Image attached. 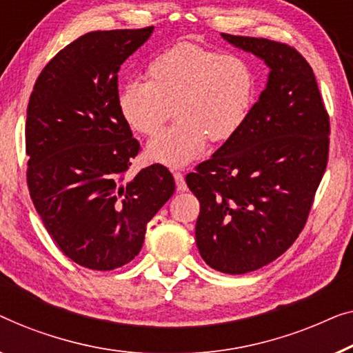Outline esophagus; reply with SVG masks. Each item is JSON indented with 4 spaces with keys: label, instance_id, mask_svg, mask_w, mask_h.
<instances>
[{
    "label": "esophagus",
    "instance_id": "esophagus-1",
    "mask_svg": "<svg viewBox=\"0 0 353 353\" xmlns=\"http://www.w3.org/2000/svg\"><path fill=\"white\" fill-rule=\"evenodd\" d=\"M174 179H176V187L179 192H185L187 190V183H185V179H183L182 172L176 171L174 172Z\"/></svg>",
    "mask_w": 353,
    "mask_h": 353
}]
</instances>
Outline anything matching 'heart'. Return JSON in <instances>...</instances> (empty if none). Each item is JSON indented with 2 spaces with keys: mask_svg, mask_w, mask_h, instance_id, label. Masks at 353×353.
<instances>
[{
  "mask_svg": "<svg viewBox=\"0 0 353 353\" xmlns=\"http://www.w3.org/2000/svg\"><path fill=\"white\" fill-rule=\"evenodd\" d=\"M148 81L131 79L120 89L118 108L131 129L153 136L147 155L182 166L203 153L208 139L219 143L245 126L256 102V72L245 57L196 43H177L152 59Z\"/></svg>",
  "mask_w": 353,
  "mask_h": 353,
  "instance_id": "obj_1",
  "label": "heart"
}]
</instances>
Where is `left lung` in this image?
I'll list each match as a JSON object with an SVG mask.
<instances>
[{
	"mask_svg": "<svg viewBox=\"0 0 353 353\" xmlns=\"http://www.w3.org/2000/svg\"><path fill=\"white\" fill-rule=\"evenodd\" d=\"M270 67L240 131L185 181L200 201L195 236L222 274L261 269L304 228L330 153V115L304 56L290 44L222 33Z\"/></svg>",
	"mask_w": 353,
	"mask_h": 353,
	"instance_id": "1",
	"label": "left lung"
}]
</instances>
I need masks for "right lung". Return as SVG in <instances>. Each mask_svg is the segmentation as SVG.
Listing matches in <instances>:
<instances>
[{
	"instance_id": "obj_1",
	"label": "right lung",
	"mask_w": 353,
	"mask_h": 353,
	"mask_svg": "<svg viewBox=\"0 0 353 353\" xmlns=\"http://www.w3.org/2000/svg\"><path fill=\"white\" fill-rule=\"evenodd\" d=\"M152 32L83 34L48 62L28 101L30 198L59 250L91 270L131 262L176 188L163 165L126 181L141 143L118 108V70Z\"/></svg>"
}]
</instances>
